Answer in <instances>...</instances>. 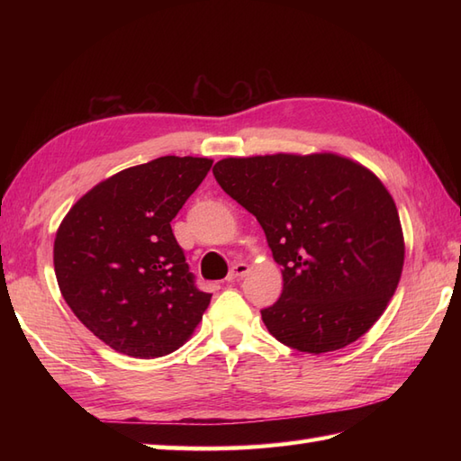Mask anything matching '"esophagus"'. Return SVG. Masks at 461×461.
<instances>
[{
	"label": "esophagus",
	"mask_w": 461,
	"mask_h": 461,
	"mask_svg": "<svg viewBox=\"0 0 461 461\" xmlns=\"http://www.w3.org/2000/svg\"><path fill=\"white\" fill-rule=\"evenodd\" d=\"M248 269H249V267H248V263H236V266L231 267L228 279H230V281H236V279H240V277L246 276Z\"/></svg>",
	"instance_id": "1"
}]
</instances>
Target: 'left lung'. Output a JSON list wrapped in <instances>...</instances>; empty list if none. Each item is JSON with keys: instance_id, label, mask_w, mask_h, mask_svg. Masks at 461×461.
I'll use <instances>...</instances> for the list:
<instances>
[{"instance_id": "left-lung-1", "label": "left lung", "mask_w": 461, "mask_h": 461, "mask_svg": "<svg viewBox=\"0 0 461 461\" xmlns=\"http://www.w3.org/2000/svg\"><path fill=\"white\" fill-rule=\"evenodd\" d=\"M213 176L256 215L283 267L281 297L261 309L273 337L321 355L375 325L404 266L396 203L375 174L325 152L223 158Z\"/></svg>"}]
</instances>
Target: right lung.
<instances>
[{
    "mask_svg": "<svg viewBox=\"0 0 461 461\" xmlns=\"http://www.w3.org/2000/svg\"><path fill=\"white\" fill-rule=\"evenodd\" d=\"M212 160L160 156L96 184L57 230L61 295L104 345L134 358L170 355L190 339L212 295L195 279L170 221Z\"/></svg>",
    "mask_w": 461,
    "mask_h": 461,
    "instance_id": "obj_1",
    "label": "right lung"
}]
</instances>
